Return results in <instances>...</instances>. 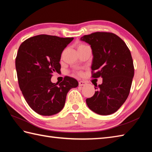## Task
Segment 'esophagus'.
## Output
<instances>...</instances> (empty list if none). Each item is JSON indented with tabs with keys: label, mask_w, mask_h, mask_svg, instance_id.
<instances>
[{
	"label": "esophagus",
	"mask_w": 152,
	"mask_h": 152,
	"mask_svg": "<svg viewBox=\"0 0 152 152\" xmlns=\"http://www.w3.org/2000/svg\"><path fill=\"white\" fill-rule=\"evenodd\" d=\"M86 82L84 81H80L79 82V86H86Z\"/></svg>",
	"instance_id": "esophagus-1"
}]
</instances>
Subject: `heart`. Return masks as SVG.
I'll use <instances>...</instances> for the list:
<instances>
[{"label":"heart","instance_id":"b5f03b06","mask_svg":"<svg viewBox=\"0 0 152 152\" xmlns=\"http://www.w3.org/2000/svg\"><path fill=\"white\" fill-rule=\"evenodd\" d=\"M85 46H86V45H84V44H80L79 46H78V49H79V48H83V47H85Z\"/></svg>","mask_w":152,"mask_h":152}]
</instances>
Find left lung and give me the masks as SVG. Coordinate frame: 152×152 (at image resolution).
<instances>
[{
  "label": "left lung",
  "mask_w": 152,
  "mask_h": 152,
  "mask_svg": "<svg viewBox=\"0 0 152 152\" xmlns=\"http://www.w3.org/2000/svg\"><path fill=\"white\" fill-rule=\"evenodd\" d=\"M88 43L93 55L91 77L102 78L95 86L94 95L86 99L89 109L100 115L115 112L129 94L134 76L131 51L118 35L108 32H95L81 37Z\"/></svg>",
  "instance_id": "8db88e82"
}]
</instances>
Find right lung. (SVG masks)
Here are the masks:
<instances>
[{"label":"right lung","instance_id":"obj_1","mask_svg":"<svg viewBox=\"0 0 152 152\" xmlns=\"http://www.w3.org/2000/svg\"><path fill=\"white\" fill-rule=\"evenodd\" d=\"M74 38L40 34L25 40L15 58L19 86L30 107L42 115H52L62 110L67 93L76 88V79L65 76L52 83L54 73L61 72V53Z\"/></svg>","mask_w":152,"mask_h":152}]
</instances>
